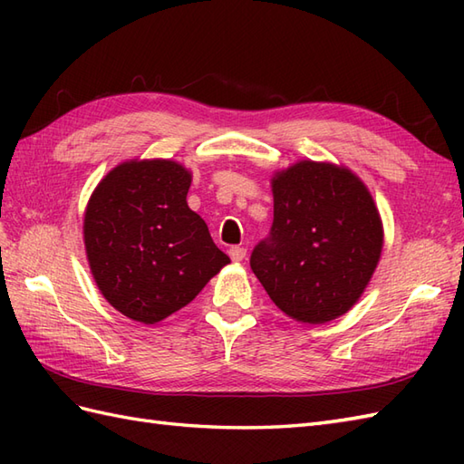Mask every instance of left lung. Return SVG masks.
<instances>
[{
	"label": "left lung",
	"instance_id": "left-lung-1",
	"mask_svg": "<svg viewBox=\"0 0 464 464\" xmlns=\"http://www.w3.org/2000/svg\"><path fill=\"white\" fill-rule=\"evenodd\" d=\"M191 171L173 160H130L95 187L83 215L93 279L125 317L155 324L189 304L231 259L187 205Z\"/></svg>",
	"mask_w": 464,
	"mask_h": 464
}]
</instances>
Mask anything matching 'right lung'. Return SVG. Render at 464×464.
I'll list each match as a JSON object with an SVG mask.
<instances>
[{
	"label": "right lung",
	"instance_id": "obj_1",
	"mask_svg": "<svg viewBox=\"0 0 464 464\" xmlns=\"http://www.w3.org/2000/svg\"><path fill=\"white\" fill-rule=\"evenodd\" d=\"M271 187L273 227L253 249L255 277L295 321L341 317L367 289L382 251L369 189L344 167L307 160L275 173Z\"/></svg>",
	"mask_w": 464,
	"mask_h": 464
}]
</instances>
